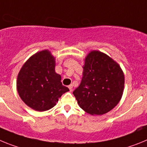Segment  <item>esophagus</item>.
I'll use <instances>...</instances> for the list:
<instances>
[{"label":"esophagus","mask_w":147,"mask_h":147,"mask_svg":"<svg viewBox=\"0 0 147 147\" xmlns=\"http://www.w3.org/2000/svg\"><path fill=\"white\" fill-rule=\"evenodd\" d=\"M68 87H69V91L72 92V84H71V85H69Z\"/></svg>","instance_id":"34e87169"}]
</instances>
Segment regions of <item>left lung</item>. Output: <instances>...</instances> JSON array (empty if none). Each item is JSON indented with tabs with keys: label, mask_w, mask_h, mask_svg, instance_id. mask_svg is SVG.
<instances>
[{
	"label": "left lung",
	"mask_w": 147,
	"mask_h": 147,
	"mask_svg": "<svg viewBox=\"0 0 147 147\" xmlns=\"http://www.w3.org/2000/svg\"><path fill=\"white\" fill-rule=\"evenodd\" d=\"M123 88L124 75L119 65L103 52L92 51L85 58L82 80L73 95L85 112L100 115L118 104Z\"/></svg>",
	"instance_id": "left-lung-1"
}]
</instances>
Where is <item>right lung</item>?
<instances>
[{"label": "right lung", "mask_w": 147, "mask_h": 147, "mask_svg": "<svg viewBox=\"0 0 147 147\" xmlns=\"http://www.w3.org/2000/svg\"><path fill=\"white\" fill-rule=\"evenodd\" d=\"M55 66L54 57L49 51L43 50L32 56L20 69L18 92L23 101L32 109L40 112L49 110L63 93L69 91L63 86Z\"/></svg>", "instance_id": "1"}]
</instances>
